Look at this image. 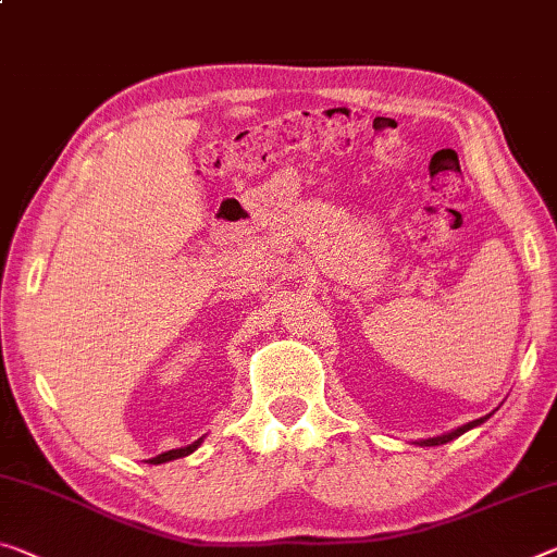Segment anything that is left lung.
Wrapping results in <instances>:
<instances>
[{"instance_id": "1", "label": "left lung", "mask_w": 557, "mask_h": 557, "mask_svg": "<svg viewBox=\"0 0 557 557\" xmlns=\"http://www.w3.org/2000/svg\"><path fill=\"white\" fill-rule=\"evenodd\" d=\"M483 421H487V416H485V418H478V421H470V423H466V425H460L458 431L446 433V435H438V438H428V441H421V446H441V443H448V441H453V438H458V435H463L466 431H470V428L481 425Z\"/></svg>"}]
</instances>
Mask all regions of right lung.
Returning <instances> with one entry per match:
<instances>
[{"label": "right lung", "mask_w": 557, "mask_h": 557, "mask_svg": "<svg viewBox=\"0 0 557 557\" xmlns=\"http://www.w3.org/2000/svg\"><path fill=\"white\" fill-rule=\"evenodd\" d=\"M201 446V438L199 441H194L191 446H186V448H176V450H166V453H161V456H157V458H151L149 463H153V466H159V463H166V460H174V458H184V456H189V453H194L196 448Z\"/></svg>", "instance_id": "right-lung-1"}]
</instances>
